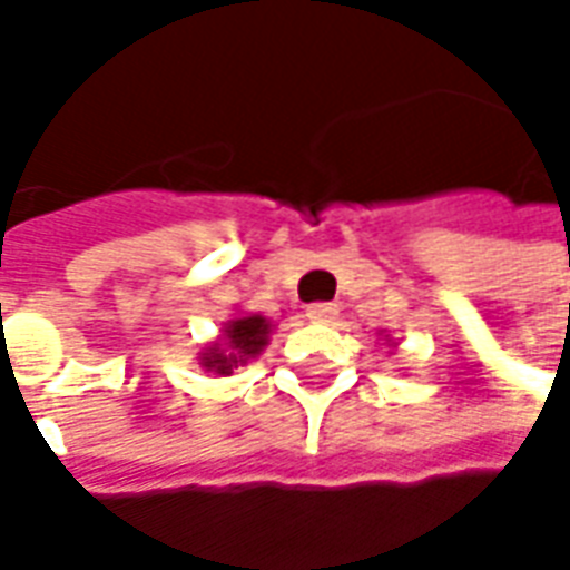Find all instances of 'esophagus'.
<instances>
[{"instance_id": "esophagus-1", "label": "esophagus", "mask_w": 570, "mask_h": 570, "mask_svg": "<svg viewBox=\"0 0 570 570\" xmlns=\"http://www.w3.org/2000/svg\"><path fill=\"white\" fill-rule=\"evenodd\" d=\"M305 314L314 323H333L338 317V305H333V302H314V305H308Z\"/></svg>"}]
</instances>
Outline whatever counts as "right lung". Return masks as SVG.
Returning <instances> with one entry per match:
<instances>
[{
  "label": "right lung",
  "mask_w": 570,
  "mask_h": 570,
  "mask_svg": "<svg viewBox=\"0 0 570 570\" xmlns=\"http://www.w3.org/2000/svg\"><path fill=\"white\" fill-rule=\"evenodd\" d=\"M272 321L262 314H235L223 323V335L210 342L198 354L200 366L216 375H232L237 366H247L249 360L259 357L262 347L268 345Z\"/></svg>",
  "instance_id": "1"
}]
</instances>
